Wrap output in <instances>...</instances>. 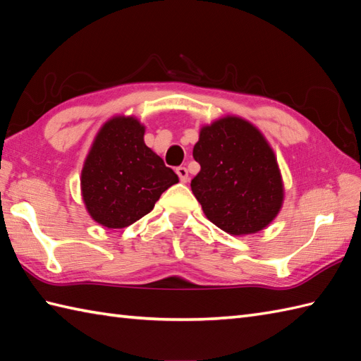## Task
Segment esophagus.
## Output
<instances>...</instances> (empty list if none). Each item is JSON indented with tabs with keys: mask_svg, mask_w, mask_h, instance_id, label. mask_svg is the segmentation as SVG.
I'll list each match as a JSON object with an SVG mask.
<instances>
[{
	"mask_svg": "<svg viewBox=\"0 0 361 361\" xmlns=\"http://www.w3.org/2000/svg\"><path fill=\"white\" fill-rule=\"evenodd\" d=\"M176 173H178L180 182H183V183L188 182V170L185 166H178L176 168Z\"/></svg>",
	"mask_w": 361,
	"mask_h": 361,
	"instance_id": "34e87169",
	"label": "esophagus"
}]
</instances>
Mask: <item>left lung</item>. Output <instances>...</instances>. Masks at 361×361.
<instances>
[{"mask_svg": "<svg viewBox=\"0 0 361 361\" xmlns=\"http://www.w3.org/2000/svg\"><path fill=\"white\" fill-rule=\"evenodd\" d=\"M193 157L201 171L191 191L216 227L233 236L258 233L284 201L274 149L247 120L227 116L202 126Z\"/></svg>", "mask_w": 361, "mask_h": 361, "instance_id": "left-lung-1", "label": "left lung"}]
</instances>
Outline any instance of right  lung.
<instances>
[{"label":"right lung","instance_id":"1","mask_svg":"<svg viewBox=\"0 0 361 361\" xmlns=\"http://www.w3.org/2000/svg\"><path fill=\"white\" fill-rule=\"evenodd\" d=\"M145 126L117 116L100 128L82 170V196L100 226L125 228L154 208L160 195L179 182L143 140Z\"/></svg>","mask_w":361,"mask_h":361}]
</instances>
